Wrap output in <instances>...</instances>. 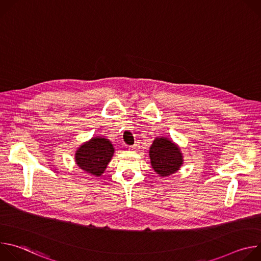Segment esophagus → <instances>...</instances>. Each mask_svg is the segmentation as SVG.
Returning <instances> with one entry per match:
<instances>
[{
  "mask_svg": "<svg viewBox=\"0 0 261 261\" xmlns=\"http://www.w3.org/2000/svg\"><path fill=\"white\" fill-rule=\"evenodd\" d=\"M138 148H139V145H138L137 143H135V144H133V145H131V146L129 147V150H131V151H133V152H137Z\"/></svg>",
  "mask_w": 261,
  "mask_h": 261,
  "instance_id": "1",
  "label": "esophagus"
}]
</instances>
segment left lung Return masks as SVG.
Wrapping results in <instances>:
<instances>
[{
  "mask_svg": "<svg viewBox=\"0 0 261 261\" xmlns=\"http://www.w3.org/2000/svg\"><path fill=\"white\" fill-rule=\"evenodd\" d=\"M150 158L154 170L161 176L174 173L182 164L179 148L165 137L154 140L150 148Z\"/></svg>",
  "mask_w": 261,
  "mask_h": 261,
  "instance_id": "8db88e82",
  "label": "left lung"
}]
</instances>
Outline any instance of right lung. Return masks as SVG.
Returning <instances> with one entry per match:
<instances>
[{"mask_svg": "<svg viewBox=\"0 0 261 261\" xmlns=\"http://www.w3.org/2000/svg\"><path fill=\"white\" fill-rule=\"evenodd\" d=\"M114 151L115 148L108 139L92 138L76 151V164L88 173L99 176L104 172Z\"/></svg>", "mask_w": 261, "mask_h": 261, "instance_id": "obj_1", "label": "right lung"}]
</instances>
